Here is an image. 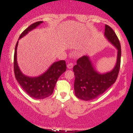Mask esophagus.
<instances>
[{
    "mask_svg": "<svg viewBox=\"0 0 133 133\" xmlns=\"http://www.w3.org/2000/svg\"><path fill=\"white\" fill-rule=\"evenodd\" d=\"M73 65H74V64H73V63H69L68 65H67V67H68V69H72L73 68Z\"/></svg>",
    "mask_w": 133,
    "mask_h": 133,
    "instance_id": "1",
    "label": "esophagus"
}]
</instances>
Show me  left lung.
I'll return each mask as SVG.
<instances>
[{
    "label": "left lung",
    "mask_w": 133,
    "mask_h": 133,
    "mask_svg": "<svg viewBox=\"0 0 133 133\" xmlns=\"http://www.w3.org/2000/svg\"><path fill=\"white\" fill-rule=\"evenodd\" d=\"M104 36L117 50V61L114 68L106 73H99L88 56H84L77 61L73 68L75 76L74 92L77 98L90 101L103 94L116 81L121 64V49L118 38L109 25H105Z\"/></svg>",
    "instance_id": "obj_1"
}]
</instances>
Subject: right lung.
<instances>
[{
  "label": "right lung",
  "instance_id": "right-lung-1",
  "mask_svg": "<svg viewBox=\"0 0 133 133\" xmlns=\"http://www.w3.org/2000/svg\"><path fill=\"white\" fill-rule=\"evenodd\" d=\"M42 21H39L31 24L22 32L20 39L25 36L29 32L36 29ZM19 41L17 42L14 57V69L16 80L22 89L30 97L37 99H41L49 97L53 93L58 79L66 71V64L65 61L55 62L45 72L37 77H29L24 75L20 70L17 61V49Z\"/></svg>",
  "mask_w": 133,
  "mask_h": 133
}]
</instances>
